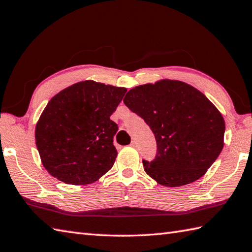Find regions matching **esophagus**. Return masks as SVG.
<instances>
[{
	"label": "esophagus",
	"instance_id": "esophagus-1",
	"mask_svg": "<svg viewBox=\"0 0 252 252\" xmlns=\"http://www.w3.org/2000/svg\"><path fill=\"white\" fill-rule=\"evenodd\" d=\"M130 146H131V147H134V148H136V143H135V142H132V143L130 144Z\"/></svg>",
	"mask_w": 252,
	"mask_h": 252
}]
</instances>
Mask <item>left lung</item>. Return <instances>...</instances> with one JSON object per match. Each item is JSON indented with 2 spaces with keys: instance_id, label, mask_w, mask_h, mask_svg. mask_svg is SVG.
Masks as SVG:
<instances>
[{
  "instance_id": "obj_1",
  "label": "left lung",
  "mask_w": 252,
  "mask_h": 252,
  "mask_svg": "<svg viewBox=\"0 0 252 252\" xmlns=\"http://www.w3.org/2000/svg\"><path fill=\"white\" fill-rule=\"evenodd\" d=\"M123 103L143 118L157 142L145 172L158 184L178 187L200 179L224 146L221 112L200 91L178 80L163 79L130 90Z\"/></svg>"
}]
</instances>
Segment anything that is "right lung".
<instances>
[{
    "instance_id": "1",
    "label": "right lung",
    "mask_w": 252,
    "mask_h": 252,
    "mask_svg": "<svg viewBox=\"0 0 252 252\" xmlns=\"http://www.w3.org/2000/svg\"><path fill=\"white\" fill-rule=\"evenodd\" d=\"M126 92L87 80L56 94L35 126V145L47 172L66 184L94 183L115 163L112 115Z\"/></svg>"
}]
</instances>
